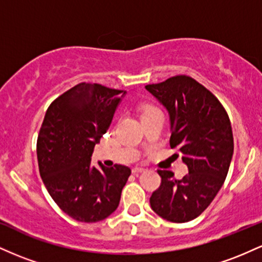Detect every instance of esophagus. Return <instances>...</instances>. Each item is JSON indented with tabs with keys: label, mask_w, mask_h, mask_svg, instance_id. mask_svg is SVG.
I'll list each match as a JSON object with an SVG mask.
<instances>
[{
	"label": "esophagus",
	"mask_w": 262,
	"mask_h": 262,
	"mask_svg": "<svg viewBox=\"0 0 262 262\" xmlns=\"http://www.w3.org/2000/svg\"><path fill=\"white\" fill-rule=\"evenodd\" d=\"M141 171H144V167H139V166H135L132 169V172L134 173V175H137V173L141 172Z\"/></svg>",
	"instance_id": "esophagus-1"
}]
</instances>
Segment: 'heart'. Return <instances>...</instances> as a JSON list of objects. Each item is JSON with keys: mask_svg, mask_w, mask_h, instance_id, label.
Segmentation results:
<instances>
[{"mask_svg": "<svg viewBox=\"0 0 262 262\" xmlns=\"http://www.w3.org/2000/svg\"><path fill=\"white\" fill-rule=\"evenodd\" d=\"M152 110H158V108L150 106V104H146V106H144L143 110H141V114H144V113H146V112H150V111H152Z\"/></svg>", "mask_w": 262, "mask_h": 262, "instance_id": "heart-1", "label": "heart"}]
</instances>
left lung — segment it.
<instances>
[{"mask_svg":"<svg viewBox=\"0 0 262 262\" xmlns=\"http://www.w3.org/2000/svg\"><path fill=\"white\" fill-rule=\"evenodd\" d=\"M145 89L169 111L170 146L188 167L181 180L171 171L158 170L161 183L152 192L150 206L166 221L186 223L207 209L228 175L234 151L229 116L209 90L187 75Z\"/></svg>","mask_w":262,"mask_h":262,"instance_id":"obj_1","label":"left lung"}]
</instances>
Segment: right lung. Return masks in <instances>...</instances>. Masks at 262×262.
<instances>
[{
  "mask_svg": "<svg viewBox=\"0 0 262 262\" xmlns=\"http://www.w3.org/2000/svg\"><path fill=\"white\" fill-rule=\"evenodd\" d=\"M123 90L81 82L55 98L37 140L39 173L54 202L75 221L95 223L118 207L130 176L123 165H91L93 148L110 128Z\"/></svg>",
  "mask_w": 262,
  "mask_h": 262,
  "instance_id": "right-lung-1",
  "label": "right lung"
}]
</instances>
